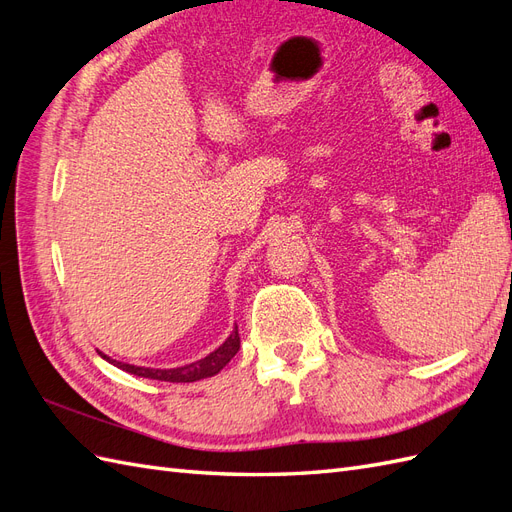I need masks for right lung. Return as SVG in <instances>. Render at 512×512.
<instances>
[{
  "mask_svg": "<svg viewBox=\"0 0 512 512\" xmlns=\"http://www.w3.org/2000/svg\"><path fill=\"white\" fill-rule=\"evenodd\" d=\"M241 348V339H239V329L235 324V331L228 335L226 342L218 348L213 350L211 354H207L205 359L194 361L190 365H183V367H173V369H156V367H138V365H130V363H121L111 359V356L102 354V359H106L108 363H113L115 367L128 371V374H134L138 378H149V380H164V382H196V380H203V378H211L218 374L226 367V363L235 356Z\"/></svg>",
  "mask_w": 512,
  "mask_h": 512,
  "instance_id": "obj_1",
  "label": "right lung"
}]
</instances>
